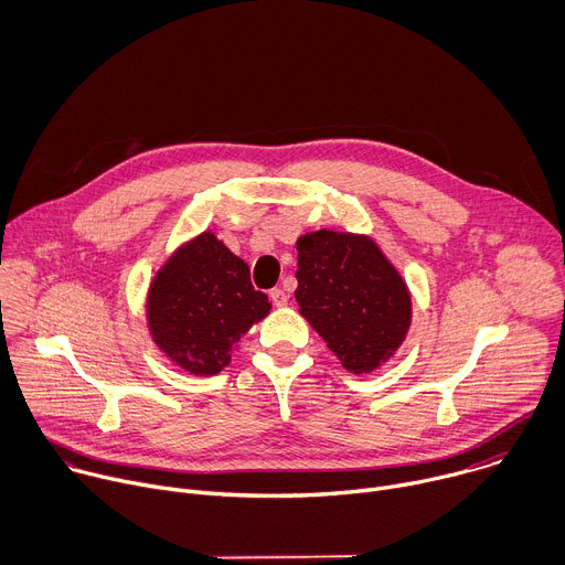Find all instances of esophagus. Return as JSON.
Masks as SVG:
<instances>
[{
    "label": "esophagus",
    "instance_id": "esophagus-1",
    "mask_svg": "<svg viewBox=\"0 0 565 565\" xmlns=\"http://www.w3.org/2000/svg\"><path fill=\"white\" fill-rule=\"evenodd\" d=\"M269 298H271V302H274L276 307H285V305H287V294H285L280 287L271 289V291H269Z\"/></svg>",
    "mask_w": 565,
    "mask_h": 565
}]
</instances>
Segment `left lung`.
<instances>
[{"label": "left lung", "mask_w": 565, "mask_h": 565, "mask_svg": "<svg viewBox=\"0 0 565 565\" xmlns=\"http://www.w3.org/2000/svg\"><path fill=\"white\" fill-rule=\"evenodd\" d=\"M296 249L300 313L345 370H376L401 348L412 320L398 271L370 238L354 234L320 230L300 236Z\"/></svg>", "instance_id": "8db88e82"}]
</instances>
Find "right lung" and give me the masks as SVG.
I'll list each match as a JSON object with an SVG mask.
<instances>
[{"mask_svg":"<svg viewBox=\"0 0 565 565\" xmlns=\"http://www.w3.org/2000/svg\"><path fill=\"white\" fill-rule=\"evenodd\" d=\"M271 309L249 267L213 234L184 245L156 276L149 327L156 345L191 374H217L247 329Z\"/></svg>","mask_w":565,"mask_h":565,"instance_id":"obj_1","label":"right lung"}]
</instances>
